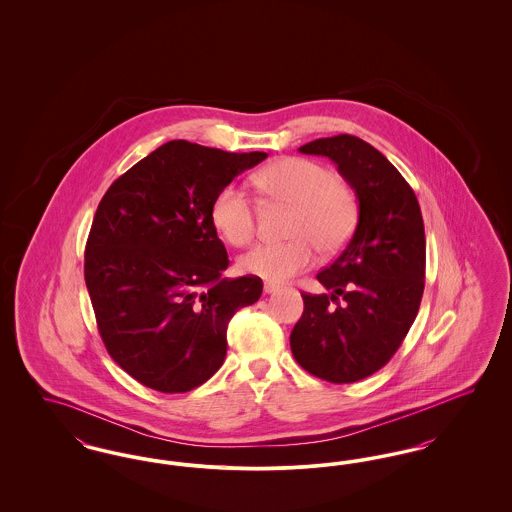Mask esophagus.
<instances>
[{"instance_id": "obj_1", "label": "esophagus", "mask_w": 512, "mask_h": 512, "mask_svg": "<svg viewBox=\"0 0 512 512\" xmlns=\"http://www.w3.org/2000/svg\"><path fill=\"white\" fill-rule=\"evenodd\" d=\"M280 290V286H276V284H272V282H265V293H274Z\"/></svg>"}]
</instances>
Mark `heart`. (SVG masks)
Wrapping results in <instances>:
<instances>
[{"mask_svg":"<svg viewBox=\"0 0 512 512\" xmlns=\"http://www.w3.org/2000/svg\"><path fill=\"white\" fill-rule=\"evenodd\" d=\"M253 184L272 201L293 205L288 220L290 242L257 244L240 259L245 274L280 284L315 265L317 249L332 257L351 240L359 222V197L324 165L303 157H284L253 176ZM211 220L228 244L247 245L257 228L251 197L238 186L222 188Z\"/></svg>","mask_w":512,"mask_h":512,"instance_id":"heart-1","label":"heart"}]
</instances>
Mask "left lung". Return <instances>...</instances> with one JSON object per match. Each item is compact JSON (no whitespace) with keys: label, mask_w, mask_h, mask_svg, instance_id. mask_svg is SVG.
Masks as SVG:
<instances>
[{"label":"left lung","mask_w":512,"mask_h":512,"mask_svg":"<svg viewBox=\"0 0 512 512\" xmlns=\"http://www.w3.org/2000/svg\"><path fill=\"white\" fill-rule=\"evenodd\" d=\"M324 155L359 197V222L338 259L320 270L328 293H301L293 357L313 376L351 384L388 365L420 307L426 276L424 222L413 188L365 140L340 134L299 147Z\"/></svg>","instance_id":"1"}]
</instances>
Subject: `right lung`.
<instances>
[{
	"label": "right lung",
	"mask_w": 512,
	"mask_h": 512,
	"mask_svg": "<svg viewBox=\"0 0 512 512\" xmlns=\"http://www.w3.org/2000/svg\"><path fill=\"white\" fill-rule=\"evenodd\" d=\"M267 159L186 140L157 147L99 201L84 280L113 361L161 393L207 382L226 357V328L261 293L259 276L220 278L226 247L211 205L238 174Z\"/></svg>",
	"instance_id": "add662e5"
}]
</instances>
